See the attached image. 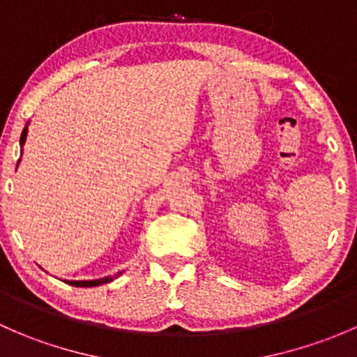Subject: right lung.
<instances>
[{"label":"right lung","instance_id":"right-lung-1","mask_svg":"<svg viewBox=\"0 0 357 357\" xmlns=\"http://www.w3.org/2000/svg\"><path fill=\"white\" fill-rule=\"evenodd\" d=\"M25 138H27V126H25L24 131H22V136H20V146H24ZM17 165H19V164H17ZM119 275H121V273H119ZM112 280H114V278H112V276H107V278L89 280V282H67V283H68V285H72V287H98V285H102V283L112 282Z\"/></svg>","mask_w":357,"mask_h":357}]
</instances>
